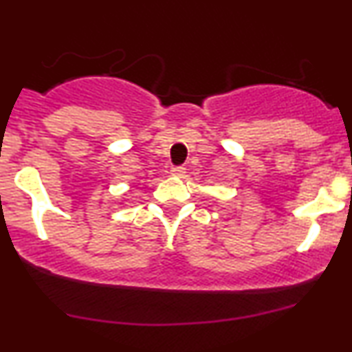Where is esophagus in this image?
<instances>
[{
	"label": "esophagus",
	"mask_w": 352,
	"mask_h": 352,
	"mask_svg": "<svg viewBox=\"0 0 352 352\" xmlns=\"http://www.w3.org/2000/svg\"><path fill=\"white\" fill-rule=\"evenodd\" d=\"M172 175L175 177H184L185 175V167H172Z\"/></svg>",
	"instance_id": "esophagus-1"
}]
</instances>
